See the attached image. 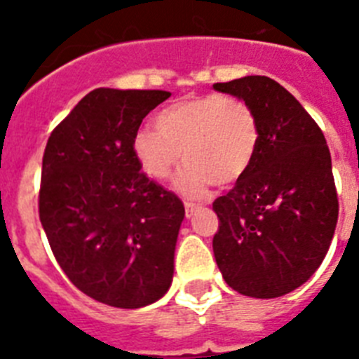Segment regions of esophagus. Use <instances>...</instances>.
<instances>
[{"label":"esophagus","instance_id":"1","mask_svg":"<svg viewBox=\"0 0 359 359\" xmlns=\"http://www.w3.org/2000/svg\"><path fill=\"white\" fill-rule=\"evenodd\" d=\"M184 208H186V216H188V218H190L191 214L197 212V210H199V208H201V205H196V203L186 201V203H184Z\"/></svg>","mask_w":359,"mask_h":359}]
</instances>
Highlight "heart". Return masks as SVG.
Wrapping results in <instances>:
<instances>
[{"label":"heart","mask_w":359,"mask_h":359,"mask_svg":"<svg viewBox=\"0 0 359 359\" xmlns=\"http://www.w3.org/2000/svg\"><path fill=\"white\" fill-rule=\"evenodd\" d=\"M156 130L140 128L132 140L134 156L147 177L168 180L179 165L175 188L201 197L216 182L227 186L245 175L259 147L253 109L238 98L218 93L169 104L158 111Z\"/></svg>","instance_id":"obj_1"}]
</instances>
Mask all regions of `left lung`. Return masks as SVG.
<instances>
[{
  "label": "left lung",
  "instance_id": "8db88e82",
  "mask_svg": "<svg viewBox=\"0 0 359 359\" xmlns=\"http://www.w3.org/2000/svg\"><path fill=\"white\" fill-rule=\"evenodd\" d=\"M214 89L248 104L259 124L253 163L212 205L219 272L244 296L289 294L317 272L334 238L339 203L330 149L311 115L272 78L245 76Z\"/></svg>",
  "mask_w": 359,
  "mask_h": 359
}]
</instances>
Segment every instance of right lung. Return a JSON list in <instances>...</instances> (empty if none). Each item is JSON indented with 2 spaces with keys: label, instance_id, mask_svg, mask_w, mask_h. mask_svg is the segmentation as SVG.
Masks as SVG:
<instances>
[{
  "label": "right lung",
  "instance_id": "obj_1",
  "mask_svg": "<svg viewBox=\"0 0 359 359\" xmlns=\"http://www.w3.org/2000/svg\"><path fill=\"white\" fill-rule=\"evenodd\" d=\"M168 91L95 89L59 123L42 158L39 216L67 278L121 309L171 287L184 205L140 171L132 140Z\"/></svg>",
  "mask_w": 359,
  "mask_h": 359
}]
</instances>
